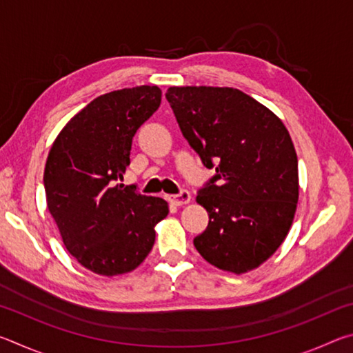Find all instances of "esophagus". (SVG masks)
Listing matches in <instances>:
<instances>
[{
	"label": "esophagus",
	"mask_w": 353,
	"mask_h": 353,
	"mask_svg": "<svg viewBox=\"0 0 353 353\" xmlns=\"http://www.w3.org/2000/svg\"><path fill=\"white\" fill-rule=\"evenodd\" d=\"M170 201H171L172 204H174V205L181 207V205L188 204V202L191 201V194H190V191H188V190H182L181 193L170 196Z\"/></svg>",
	"instance_id": "obj_1"
}]
</instances>
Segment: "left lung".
<instances>
[{
  "label": "left lung",
  "instance_id": "obj_1",
  "mask_svg": "<svg viewBox=\"0 0 353 353\" xmlns=\"http://www.w3.org/2000/svg\"><path fill=\"white\" fill-rule=\"evenodd\" d=\"M166 99L190 146L216 171L196 198L210 219L194 248L223 271L259 268L283 243L297 207V155L288 130L236 88L170 87Z\"/></svg>",
  "mask_w": 353,
  "mask_h": 353
}]
</instances>
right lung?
I'll use <instances>...</instances> for the list:
<instances>
[{
    "mask_svg": "<svg viewBox=\"0 0 353 353\" xmlns=\"http://www.w3.org/2000/svg\"><path fill=\"white\" fill-rule=\"evenodd\" d=\"M162 101L157 85L101 94L70 119L45 165V193L65 248L101 276L130 272L151 252L154 225L168 202L117 183L130 163L132 139Z\"/></svg>",
    "mask_w": 353,
    "mask_h": 353,
    "instance_id": "obj_1",
    "label": "right lung"
}]
</instances>
